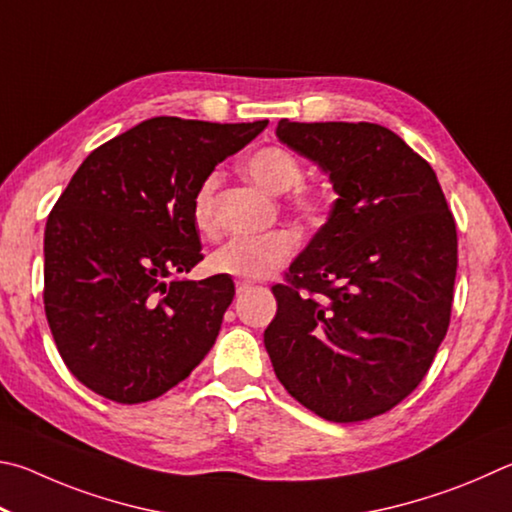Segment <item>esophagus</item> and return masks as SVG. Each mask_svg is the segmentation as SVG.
Here are the masks:
<instances>
[{
	"label": "esophagus",
	"instance_id": "obj_1",
	"mask_svg": "<svg viewBox=\"0 0 512 512\" xmlns=\"http://www.w3.org/2000/svg\"><path fill=\"white\" fill-rule=\"evenodd\" d=\"M251 285H254L251 281H236V292H238V294L247 292V290H251Z\"/></svg>",
	"mask_w": 512,
	"mask_h": 512
}]
</instances>
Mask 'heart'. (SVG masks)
Returning a JSON list of instances; mask_svg holds the SVG:
<instances>
[{"instance_id": "b5f03b06", "label": "heart", "mask_w": 512, "mask_h": 512, "mask_svg": "<svg viewBox=\"0 0 512 512\" xmlns=\"http://www.w3.org/2000/svg\"><path fill=\"white\" fill-rule=\"evenodd\" d=\"M245 170L267 193H285L303 179V164L285 146H265L245 159ZM220 186V173L211 170L195 186L191 200V215L195 227L202 233L215 229V193ZM292 206L303 220L321 222L328 215V197L317 188L297 186ZM297 251V238L290 231H272L265 236H240L215 249L209 263L213 272L236 276L240 281H258L274 274L290 261Z\"/></svg>"}]
</instances>
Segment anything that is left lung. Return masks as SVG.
Segmentation results:
<instances>
[{
  "label": "left lung",
  "mask_w": 512,
  "mask_h": 512,
  "mask_svg": "<svg viewBox=\"0 0 512 512\" xmlns=\"http://www.w3.org/2000/svg\"><path fill=\"white\" fill-rule=\"evenodd\" d=\"M337 200L274 285L276 378L333 423L380 416L425 378L450 326L456 224L434 168L378 123L276 125Z\"/></svg>",
  "instance_id": "8db88e82"
}]
</instances>
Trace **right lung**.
<instances>
[{"instance_id": "obj_1", "label": "right lung", "mask_w": 512, "mask_h": 512, "mask_svg": "<svg viewBox=\"0 0 512 512\" xmlns=\"http://www.w3.org/2000/svg\"><path fill=\"white\" fill-rule=\"evenodd\" d=\"M267 128L155 116L98 146L44 229V312L58 353L98 396L137 405L186 380L220 333L231 276L202 261L200 179Z\"/></svg>"}]
</instances>
